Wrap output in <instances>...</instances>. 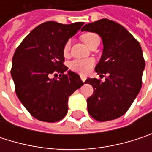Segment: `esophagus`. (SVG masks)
<instances>
[{"label":"esophagus","instance_id":"esophagus-1","mask_svg":"<svg viewBox=\"0 0 152 152\" xmlns=\"http://www.w3.org/2000/svg\"><path fill=\"white\" fill-rule=\"evenodd\" d=\"M80 78H81V80H82L83 82H84V81L86 80V76H83V75H81V76H80Z\"/></svg>","mask_w":152,"mask_h":152}]
</instances>
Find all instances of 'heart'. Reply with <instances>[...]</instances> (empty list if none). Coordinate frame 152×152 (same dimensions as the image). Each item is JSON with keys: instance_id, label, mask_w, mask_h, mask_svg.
Here are the masks:
<instances>
[{"instance_id": "heart-1", "label": "heart", "mask_w": 152, "mask_h": 152, "mask_svg": "<svg viewBox=\"0 0 152 152\" xmlns=\"http://www.w3.org/2000/svg\"><path fill=\"white\" fill-rule=\"evenodd\" d=\"M99 36L93 32H86L82 35V39L83 42L89 46V45ZM70 48V41H67L63 47V54L67 56L69 54V51ZM93 66V60L91 59H81L74 60L69 63V68L71 70L79 74H86L88 73Z\"/></svg>"}]
</instances>
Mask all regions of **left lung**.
<instances>
[{
    "label": "left lung",
    "mask_w": 152,
    "mask_h": 152,
    "mask_svg": "<svg viewBox=\"0 0 152 152\" xmlns=\"http://www.w3.org/2000/svg\"><path fill=\"white\" fill-rule=\"evenodd\" d=\"M81 31L101 37L103 53L95 70L108 75L104 82L86 79L94 90L87 99L88 112L99 121L117 119L129 110L142 87L145 61L141 46L122 25L106 18L85 24Z\"/></svg>",
    "instance_id": "left-lung-1"
}]
</instances>
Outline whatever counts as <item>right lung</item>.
Instances as JSON below:
<instances>
[{"label":"right lung","instance_id":"1","mask_svg":"<svg viewBox=\"0 0 152 152\" xmlns=\"http://www.w3.org/2000/svg\"><path fill=\"white\" fill-rule=\"evenodd\" d=\"M83 22L62 24L49 21L33 29L16 48L11 76L15 93L27 111L37 120L55 122L68 113L69 97L83 82L79 75L66 71L63 47ZM60 73L59 79L52 74ZM57 75V74H55Z\"/></svg>","mask_w":152,"mask_h":152}]
</instances>
